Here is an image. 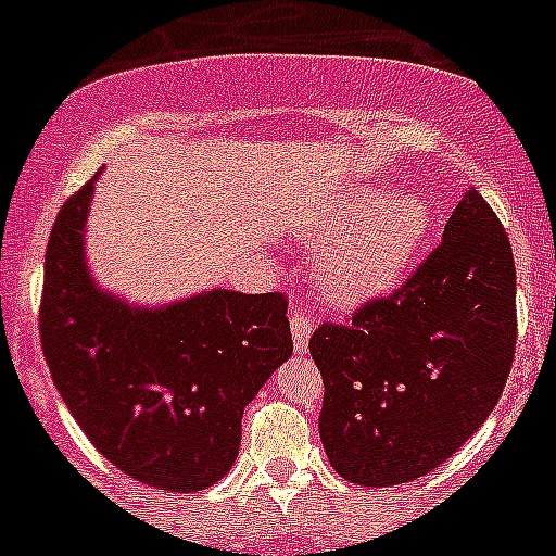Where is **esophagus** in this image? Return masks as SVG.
Returning a JSON list of instances; mask_svg holds the SVG:
<instances>
[{
	"mask_svg": "<svg viewBox=\"0 0 556 556\" xmlns=\"http://www.w3.org/2000/svg\"><path fill=\"white\" fill-rule=\"evenodd\" d=\"M289 326H292L294 351L303 353L308 348V337H312V320H308V314L303 312V308H292Z\"/></svg>",
	"mask_w": 556,
	"mask_h": 556,
	"instance_id": "34e87169",
	"label": "esophagus"
}]
</instances>
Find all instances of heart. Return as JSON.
Listing matches in <instances>:
<instances>
[{
	"mask_svg": "<svg viewBox=\"0 0 556 556\" xmlns=\"http://www.w3.org/2000/svg\"><path fill=\"white\" fill-rule=\"evenodd\" d=\"M367 217L348 230V219H333L342 230L320 255V283L337 303H358L390 287L415 258L426 233V208L415 198L387 200L372 194L358 205Z\"/></svg>",
	"mask_w": 556,
	"mask_h": 556,
	"instance_id": "heart-1",
	"label": "heart"
}]
</instances>
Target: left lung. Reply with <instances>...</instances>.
<instances>
[{
	"label": "left lung",
	"instance_id": "obj_1",
	"mask_svg": "<svg viewBox=\"0 0 556 556\" xmlns=\"http://www.w3.org/2000/svg\"><path fill=\"white\" fill-rule=\"evenodd\" d=\"M513 244L476 189L395 292L308 339L320 440L342 479L404 484L440 468L498 404L515 358Z\"/></svg>",
	"mask_w": 556,
	"mask_h": 556
}]
</instances>
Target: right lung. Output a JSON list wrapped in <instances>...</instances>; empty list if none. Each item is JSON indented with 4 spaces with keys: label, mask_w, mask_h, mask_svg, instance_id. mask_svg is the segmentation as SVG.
<instances>
[{
    "label": "right lung",
    "mask_w": 556,
    "mask_h": 556,
    "mask_svg": "<svg viewBox=\"0 0 556 556\" xmlns=\"http://www.w3.org/2000/svg\"><path fill=\"white\" fill-rule=\"evenodd\" d=\"M94 180L63 203L49 233L43 358L108 462L150 488L205 490L239 454L244 406L292 356L287 294L211 289L164 308H132L100 292L83 258Z\"/></svg>",
    "instance_id": "1"
}]
</instances>
